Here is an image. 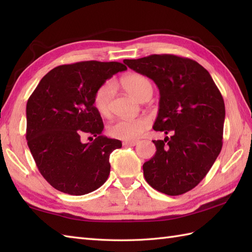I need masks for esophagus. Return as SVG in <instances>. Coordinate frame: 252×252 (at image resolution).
Wrapping results in <instances>:
<instances>
[{
    "instance_id": "obj_1",
    "label": "esophagus",
    "mask_w": 252,
    "mask_h": 252,
    "mask_svg": "<svg viewBox=\"0 0 252 252\" xmlns=\"http://www.w3.org/2000/svg\"><path fill=\"white\" fill-rule=\"evenodd\" d=\"M122 144L123 146H135L137 145V141H125Z\"/></svg>"
}]
</instances>
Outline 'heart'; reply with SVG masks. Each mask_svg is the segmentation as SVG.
I'll list each match as a JSON object with an SVG mask.
<instances>
[{"mask_svg":"<svg viewBox=\"0 0 252 252\" xmlns=\"http://www.w3.org/2000/svg\"><path fill=\"white\" fill-rule=\"evenodd\" d=\"M122 89L133 97L141 100L148 93H153V85L149 80L140 73H129L120 80ZM114 95V84L105 82L96 89L93 95V106L100 116L107 117L110 111V101ZM151 121L147 117L135 119L116 120L108 126V134L118 140L133 141L148 130Z\"/></svg>","mask_w":252,"mask_h":252,"instance_id":"1","label":"heart"}]
</instances>
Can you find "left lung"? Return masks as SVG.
<instances>
[{
	"label": "left lung",
	"instance_id": "obj_1",
	"mask_svg": "<svg viewBox=\"0 0 252 252\" xmlns=\"http://www.w3.org/2000/svg\"><path fill=\"white\" fill-rule=\"evenodd\" d=\"M159 89L155 131L164 140L153 141L157 152L143 164L153 189L178 196L205 178L222 149L225 106L210 73L197 62L171 54L125 60Z\"/></svg>",
	"mask_w": 252,
	"mask_h": 252
}]
</instances>
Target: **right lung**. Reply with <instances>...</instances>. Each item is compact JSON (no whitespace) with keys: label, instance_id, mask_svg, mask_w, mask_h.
<instances>
[{"label":"right lung","instance_id":"obj_1","mask_svg":"<svg viewBox=\"0 0 252 252\" xmlns=\"http://www.w3.org/2000/svg\"><path fill=\"white\" fill-rule=\"evenodd\" d=\"M125 70L118 62L62 65L47 72L29 97L27 143L40 173L57 190L81 196L108 179L109 156L122 144L101 135L104 123L93 95L107 79ZM85 135L94 141L82 143Z\"/></svg>","mask_w":252,"mask_h":252}]
</instances>
